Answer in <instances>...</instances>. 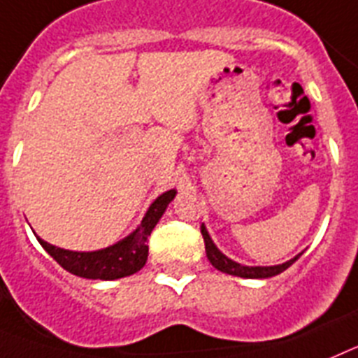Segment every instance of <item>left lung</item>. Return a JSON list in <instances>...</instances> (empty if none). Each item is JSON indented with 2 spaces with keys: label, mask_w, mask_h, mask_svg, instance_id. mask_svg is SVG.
<instances>
[{
  "label": "left lung",
  "mask_w": 358,
  "mask_h": 358,
  "mask_svg": "<svg viewBox=\"0 0 358 358\" xmlns=\"http://www.w3.org/2000/svg\"><path fill=\"white\" fill-rule=\"evenodd\" d=\"M201 236H203L205 252H207V259L210 261V265H213L214 268L220 270V272L231 273V275H238V278H245V279L273 278V275H278V273H281L282 270H287L288 266L294 265L295 261L303 256V252L297 254V256L292 257V259L287 261V263H282V265L245 266V265H239V263H236V261L229 259L225 254L220 252V248L214 245V241L210 239V236H209V232H207V229H205V225H201Z\"/></svg>",
  "instance_id": "left-lung-1"
}]
</instances>
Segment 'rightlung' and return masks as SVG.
Instances as JSON below:
<instances>
[{
    "instance_id": "right-lung-1",
    "label": "right lung",
    "mask_w": 358,
    "mask_h": 358,
    "mask_svg": "<svg viewBox=\"0 0 358 358\" xmlns=\"http://www.w3.org/2000/svg\"><path fill=\"white\" fill-rule=\"evenodd\" d=\"M175 194V189L160 194L153 203L149 205L144 220L131 234L120 239L119 243L101 248V250L76 252V250H66V248H59L46 243L45 239H41L39 236H36V238L46 252L73 275L86 279H102V281L126 278V275L138 272L145 265L149 252L148 238L153 232L162 214L166 213L167 205L173 201Z\"/></svg>"
}]
</instances>
